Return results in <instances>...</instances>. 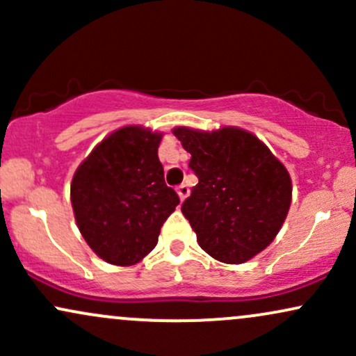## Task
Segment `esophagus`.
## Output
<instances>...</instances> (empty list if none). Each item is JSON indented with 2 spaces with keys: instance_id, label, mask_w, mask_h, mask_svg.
<instances>
[{
  "instance_id": "esophagus-1",
  "label": "esophagus",
  "mask_w": 356,
  "mask_h": 356,
  "mask_svg": "<svg viewBox=\"0 0 356 356\" xmlns=\"http://www.w3.org/2000/svg\"><path fill=\"white\" fill-rule=\"evenodd\" d=\"M189 187L186 186V184H181V186L177 187V194H179V197H181V201H184V199L187 197V195H189Z\"/></svg>"
}]
</instances>
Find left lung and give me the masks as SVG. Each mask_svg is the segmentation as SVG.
<instances>
[{
    "label": "left lung",
    "instance_id": "left-lung-1",
    "mask_svg": "<svg viewBox=\"0 0 356 356\" xmlns=\"http://www.w3.org/2000/svg\"><path fill=\"white\" fill-rule=\"evenodd\" d=\"M172 132L199 179L181 207L199 246L220 263H246L273 243L288 216V170L259 138L238 127L212 132L175 127Z\"/></svg>",
    "mask_w": 356,
    "mask_h": 356
}]
</instances>
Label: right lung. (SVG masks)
Returning a JSON list of instances; mask_svg holds the SVG:
<instances>
[{"mask_svg":"<svg viewBox=\"0 0 356 356\" xmlns=\"http://www.w3.org/2000/svg\"><path fill=\"white\" fill-rule=\"evenodd\" d=\"M162 134L140 125L105 137L72 179L76 226L97 256L132 266L155 248L179 195L164 181L157 149Z\"/></svg>","mask_w":356,"mask_h":356,"instance_id":"add662e5","label":"right lung"}]
</instances>
